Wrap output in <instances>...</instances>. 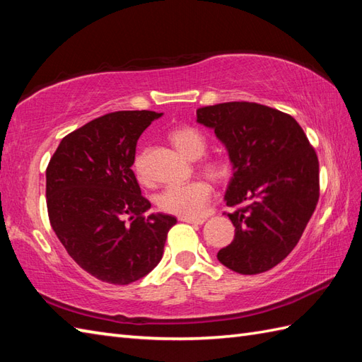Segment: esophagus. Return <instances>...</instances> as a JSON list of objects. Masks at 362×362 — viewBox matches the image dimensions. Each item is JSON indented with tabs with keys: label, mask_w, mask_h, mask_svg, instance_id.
I'll use <instances>...</instances> for the list:
<instances>
[{
	"label": "esophagus",
	"mask_w": 362,
	"mask_h": 362,
	"mask_svg": "<svg viewBox=\"0 0 362 362\" xmlns=\"http://www.w3.org/2000/svg\"><path fill=\"white\" fill-rule=\"evenodd\" d=\"M183 222H188V224H196V226H202L205 219L204 218H179Z\"/></svg>",
	"instance_id": "esophagus-1"
}]
</instances>
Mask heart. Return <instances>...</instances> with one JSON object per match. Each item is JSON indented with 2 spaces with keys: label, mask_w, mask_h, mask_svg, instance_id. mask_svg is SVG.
<instances>
[{
  "label": "heart",
  "mask_w": 362,
  "mask_h": 362,
  "mask_svg": "<svg viewBox=\"0 0 362 362\" xmlns=\"http://www.w3.org/2000/svg\"><path fill=\"white\" fill-rule=\"evenodd\" d=\"M169 141L179 151L183 157L189 160L201 158L206 151L205 136L197 129L189 126H182L174 129L169 134ZM134 169L136 175L144 180L146 166H144V152H140L135 157ZM204 171L211 179L224 180L230 173V168L226 161L213 160L206 161ZM211 197V187L205 180H193L183 185H169L157 196V205L160 210L175 214L180 218H199L204 213L206 204Z\"/></svg>",
  "instance_id": "1"
}]
</instances>
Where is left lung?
I'll use <instances>...</instances> for the list:
<instances>
[{
    "label": "left lung",
    "mask_w": 362,
    "mask_h": 362,
    "mask_svg": "<svg viewBox=\"0 0 362 362\" xmlns=\"http://www.w3.org/2000/svg\"><path fill=\"white\" fill-rule=\"evenodd\" d=\"M197 122L226 146L233 175L226 191L235 238L218 252L243 275L266 272L286 258L319 201V160L291 115L257 103L197 109Z\"/></svg>",
    "instance_id": "1"
}]
</instances>
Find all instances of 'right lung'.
Listing matches in <instances>:
<instances>
[{
	"label": "right lung",
	"mask_w": 362,
	"mask_h": 362,
	"mask_svg": "<svg viewBox=\"0 0 362 362\" xmlns=\"http://www.w3.org/2000/svg\"><path fill=\"white\" fill-rule=\"evenodd\" d=\"M163 113L113 112L60 141L46 169L49 222L68 255L83 271L129 284L156 267L177 219L149 214L132 171L140 135Z\"/></svg>",
	"instance_id": "add662e5"
}]
</instances>
